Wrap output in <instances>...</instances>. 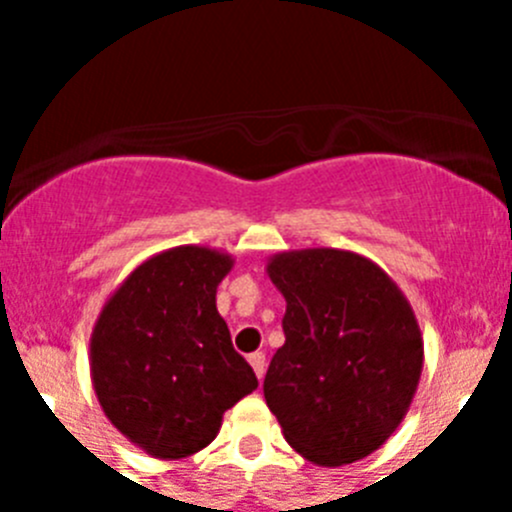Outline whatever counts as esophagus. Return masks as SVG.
<instances>
[{
    "label": "esophagus",
    "instance_id": "esophagus-1",
    "mask_svg": "<svg viewBox=\"0 0 512 512\" xmlns=\"http://www.w3.org/2000/svg\"><path fill=\"white\" fill-rule=\"evenodd\" d=\"M248 361H251L253 372H256V377L264 379V372H266V356L261 354V351H256V354L248 356Z\"/></svg>",
    "mask_w": 512,
    "mask_h": 512
}]
</instances>
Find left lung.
<instances>
[{"label":"left lung","mask_w":512,"mask_h":512,"mask_svg":"<svg viewBox=\"0 0 512 512\" xmlns=\"http://www.w3.org/2000/svg\"><path fill=\"white\" fill-rule=\"evenodd\" d=\"M266 274L287 300L266 405L307 461L354 464L397 431L418 390L423 333L413 307L382 266L341 248L277 253Z\"/></svg>","instance_id":"left-lung-1"}]
</instances>
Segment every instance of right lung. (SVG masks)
Segmentation results:
<instances>
[{"label":"right lung","instance_id":"obj_1","mask_svg":"<svg viewBox=\"0 0 512 512\" xmlns=\"http://www.w3.org/2000/svg\"><path fill=\"white\" fill-rule=\"evenodd\" d=\"M233 256L176 246L135 266L99 310L89 341L104 415L153 459L215 441L223 413L259 387L215 305Z\"/></svg>","mask_w":512,"mask_h":512}]
</instances>
